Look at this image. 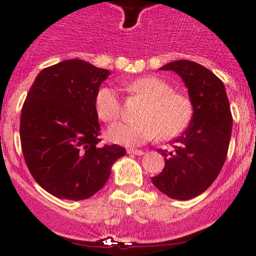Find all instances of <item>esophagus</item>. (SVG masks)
<instances>
[{"label": "esophagus", "mask_w": 256, "mask_h": 256, "mask_svg": "<svg viewBox=\"0 0 256 256\" xmlns=\"http://www.w3.org/2000/svg\"><path fill=\"white\" fill-rule=\"evenodd\" d=\"M128 154H138V156H142L144 152L142 150H135V148H128Z\"/></svg>", "instance_id": "34e87169"}]
</instances>
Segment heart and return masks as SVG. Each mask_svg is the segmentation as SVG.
<instances>
[{"instance_id":"heart-1","label":"heart","mask_w":256,"mask_h":256,"mask_svg":"<svg viewBox=\"0 0 256 256\" xmlns=\"http://www.w3.org/2000/svg\"><path fill=\"white\" fill-rule=\"evenodd\" d=\"M126 92L144 98L138 118L134 122H116L108 130V138L121 146H140L156 138L170 140L187 128L193 118V104L190 96L174 92L166 80L146 76L124 84ZM100 120L112 122L121 114L118 92L110 86L98 90L94 102Z\"/></svg>"}]
</instances>
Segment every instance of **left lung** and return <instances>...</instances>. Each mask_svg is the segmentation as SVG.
Listing matches in <instances>:
<instances>
[{
  "label": "left lung",
  "instance_id": "1",
  "mask_svg": "<svg viewBox=\"0 0 256 256\" xmlns=\"http://www.w3.org/2000/svg\"><path fill=\"white\" fill-rule=\"evenodd\" d=\"M180 76L193 104V118L174 150H158L164 168L152 177L154 187L172 200H187L208 190L228 154L233 118L223 82L200 64L176 60L161 66Z\"/></svg>",
  "mask_w": 256,
  "mask_h": 256
}]
</instances>
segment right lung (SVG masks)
Instances as JSON below:
<instances>
[{
    "label": "right lung",
    "mask_w": 256,
    "mask_h": 256,
    "mask_svg": "<svg viewBox=\"0 0 256 256\" xmlns=\"http://www.w3.org/2000/svg\"><path fill=\"white\" fill-rule=\"evenodd\" d=\"M109 76L108 69L68 59L43 69L28 92L20 126L23 156L33 178L54 197H92L125 156L118 144L98 146L95 95Z\"/></svg>",
    "instance_id": "add662e5"
}]
</instances>
